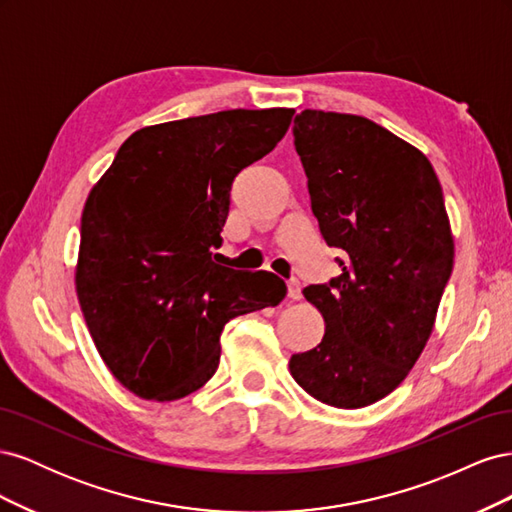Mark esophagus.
<instances>
[{
  "label": "esophagus",
  "mask_w": 512,
  "mask_h": 512,
  "mask_svg": "<svg viewBox=\"0 0 512 512\" xmlns=\"http://www.w3.org/2000/svg\"><path fill=\"white\" fill-rule=\"evenodd\" d=\"M288 297L294 301L301 299V282L297 280V277H290L288 280Z\"/></svg>",
  "instance_id": "34e87169"
}]
</instances>
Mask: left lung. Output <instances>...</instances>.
<instances>
[{
    "instance_id": "8db88e82",
    "label": "left lung",
    "mask_w": 512,
    "mask_h": 512,
    "mask_svg": "<svg viewBox=\"0 0 512 512\" xmlns=\"http://www.w3.org/2000/svg\"><path fill=\"white\" fill-rule=\"evenodd\" d=\"M312 211L342 273L303 290L327 324L288 363L292 378L335 408L395 391L433 331L455 245L433 166L367 117L305 108L294 117Z\"/></svg>"
}]
</instances>
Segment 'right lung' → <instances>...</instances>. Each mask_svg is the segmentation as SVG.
Returning <instances> with one entry per match:
<instances>
[{"instance_id": "add662e5", "label": "right lung", "mask_w": 512, "mask_h": 512, "mask_svg": "<svg viewBox=\"0 0 512 512\" xmlns=\"http://www.w3.org/2000/svg\"><path fill=\"white\" fill-rule=\"evenodd\" d=\"M294 111L232 108L134 132L89 192L76 294L113 376L143 399L198 391L232 318L277 305L280 277L213 262L232 181L282 141Z\"/></svg>"}]
</instances>
